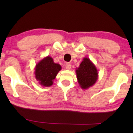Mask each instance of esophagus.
I'll return each mask as SVG.
<instances>
[{"mask_svg":"<svg viewBox=\"0 0 133 133\" xmlns=\"http://www.w3.org/2000/svg\"><path fill=\"white\" fill-rule=\"evenodd\" d=\"M65 68H66L67 69L69 70V69H71L72 65H71V64L70 63H66V64H65Z\"/></svg>","mask_w":133,"mask_h":133,"instance_id":"esophagus-1","label":"esophagus"}]
</instances>
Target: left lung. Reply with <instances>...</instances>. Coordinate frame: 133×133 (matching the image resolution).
I'll list each match as a JSON object with an SVG mask.
<instances>
[{"label":"left lung","mask_w":133,"mask_h":133,"mask_svg":"<svg viewBox=\"0 0 133 133\" xmlns=\"http://www.w3.org/2000/svg\"><path fill=\"white\" fill-rule=\"evenodd\" d=\"M77 82L82 89L92 86L98 79V72L96 65L88 57H84L76 70Z\"/></svg>","instance_id":"left-lung-1"}]
</instances>
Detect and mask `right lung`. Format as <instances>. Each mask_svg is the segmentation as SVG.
Here are the masks:
<instances>
[{"instance_id":"obj_1","label":"right lung","mask_w":133,"mask_h":133,"mask_svg":"<svg viewBox=\"0 0 133 133\" xmlns=\"http://www.w3.org/2000/svg\"><path fill=\"white\" fill-rule=\"evenodd\" d=\"M61 69L60 64L54 63L52 58L47 56L36 65L35 77L41 86L50 87Z\"/></svg>"}]
</instances>
